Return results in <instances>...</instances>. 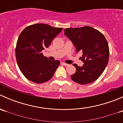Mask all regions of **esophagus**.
<instances>
[{
    "mask_svg": "<svg viewBox=\"0 0 123 123\" xmlns=\"http://www.w3.org/2000/svg\"><path fill=\"white\" fill-rule=\"evenodd\" d=\"M62 64L64 65V66H68V65H69V64H66V63H65V62H63Z\"/></svg>",
    "mask_w": 123,
    "mask_h": 123,
    "instance_id": "1",
    "label": "esophagus"
}]
</instances>
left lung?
<instances>
[{"instance_id": "8db88e82", "label": "left lung", "mask_w": 123, "mask_h": 123, "mask_svg": "<svg viewBox=\"0 0 123 123\" xmlns=\"http://www.w3.org/2000/svg\"><path fill=\"white\" fill-rule=\"evenodd\" d=\"M64 34L73 42L77 52L82 51V67L74 64L76 71L71 75L74 81L80 85L91 83L97 80L108 63V43L104 34L90 27L68 28Z\"/></svg>"}]
</instances>
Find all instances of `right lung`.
<instances>
[{
  "instance_id": "1",
  "label": "right lung",
  "mask_w": 123,
  "mask_h": 123,
  "mask_svg": "<svg viewBox=\"0 0 123 123\" xmlns=\"http://www.w3.org/2000/svg\"><path fill=\"white\" fill-rule=\"evenodd\" d=\"M62 30V28L35 24L26 27L19 34L15 49L16 59L19 69L28 80L42 83L52 77L60 62L49 60L42 51L49 46Z\"/></svg>"
}]
</instances>
